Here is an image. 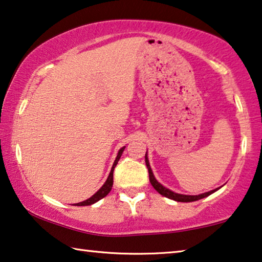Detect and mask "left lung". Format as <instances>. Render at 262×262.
Returning <instances> with one entry per match:
<instances>
[{"mask_svg":"<svg viewBox=\"0 0 262 262\" xmlns=\"http://www.w3.org/2000/svg\"><path fill=\"white\" fill-rule=\"evenodd\" d=\"M144 159H146V165H147L148 171H149V181H150V183H151V185L154 186V189H155L160 194H162V196L167 197V198H169V199H172V201H175V202L189 203V202L199 201V199L210 196L211 193L215 192V191L222 188V186H221V188H217V189H214V190H211V191H209V192H204V193H201V194H196V196H191V194H182V193L173 192V191H171L170 189L165 188V186L162 185V184L160 183V182L156 180L155 176H154L152 170H151V168H150V164H149V160H148L147 152H146V156H144Z\"/></svg>","mask_w":262,"mask_h":262,"instance_id":"left-lung-1","label":"left lung"}]
</instances>
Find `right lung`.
I'll return each mask as SVG.
<instances>
[{"label":"right lung","instance_id":"add662e5","mask_svg":"<svg viewBox=\"0 0 262 262\" xmlns=\"http://www.w3.org/2000/svg\"><path fill=\"white\" fill-rule=\"evenodd\" d=\"M124 148L126 147H122L120 150L118 151V155H116V159L114 161L113 165H112V169H111V172L108 177H107V180L105 183H103V185L101 186L100 189H99L97 192H95L92 197H90L89 199H86V201L84 202H80V203H77V204H73L76 206H87V205H92L94 204V203H97L100 201V199H102L103 197H106L107 194L110 193V191L112 190V186H113V171H114V168L116 167V164H118V162L120 160V157H121L122 152L124 150Z\"/></svg>","mask_w":262,"mask_h":262}]
</instances>
